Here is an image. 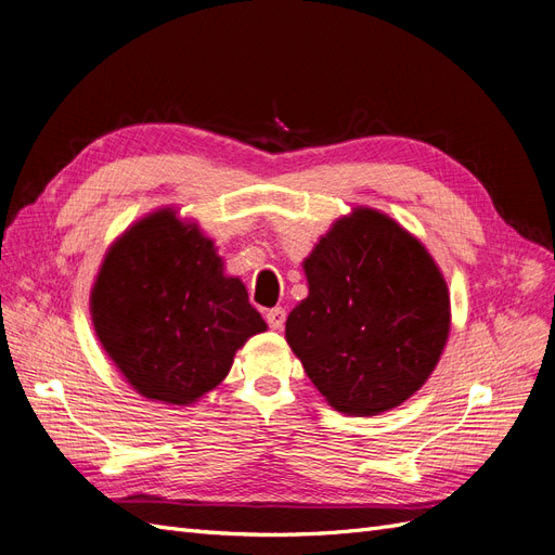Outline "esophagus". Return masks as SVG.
I'll return each mask as SVG.
<instances>
[{"label":"esophagus","instance_id":"esophagus-1","mask_svg":"<svg viewBox=\"0 0 555 555\" xmlns=\"http://www.w3.org/2000/svg\"><path fill=\"white\" fill-rule=\"evenodd\" d=\"M266 322L271 328L280 331L284 326V322H287V312H284V308H271L266 310Z\"/></svg>","mask_w":555,"mask_h":555}]
</instances>
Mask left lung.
Here are the masks:
<instances>
[{
	"label": "left lung",
	"instance_id": "1",
	"mask_svg": "<svg viewBox=\"0 0 555 555\" xmlns=\"http://www.w3.org/2000/svg\"><path fill=\"white\" fill-rule=\"evenodd\" d=\"M304 266L310 294L287 317V343L328 405L371 416L422 389L449 335L447 282L426 247L359 208Z\"/></svg>",
	"mask_w": 555,
	"mask_h": 555
}]
</instances>
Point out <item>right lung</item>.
Instances as JSON below:
<instances>
[{
    "mask_svg": "<svg viewBox=\"0 0 555 555\" xmlns=\"http://www.w3.org/2000/svg\"><path fill=\"white\" fill-rule=\"evenodd\" d=\"M92 322L120 373L150 400L190 405L266 331L245 284L222 275L212 241L162 210L133 224L104 259Z\"/></svg>",
    "mask_w": 555,
    "mask_h": 555,
    "instance_id": "right-lung-1",
    "label": "right lung"
}]
</instances>
